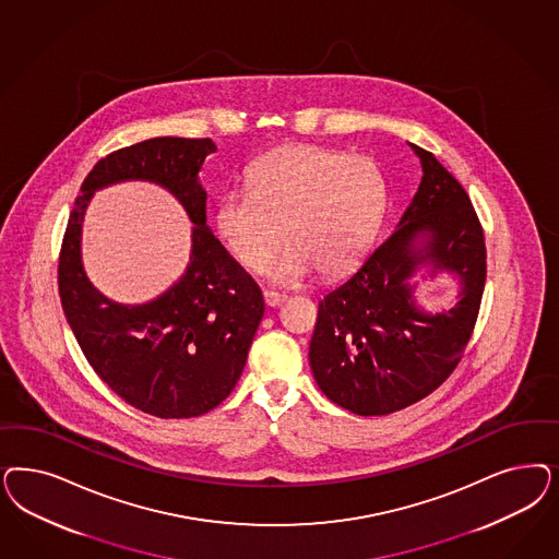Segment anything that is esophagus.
I'll list each match as a JSON object with an SVG mask.
<instances>
[{"instance_id": "1", "label": "esophagus", "mask_w": 559, "mask_h": 559, "mask_svg": "<svg viewBox=\"0 0 559 559\" xmlns=\"http://www.w3.org/2000/svg\"><path fill=\"white\" fill-rule=\"evenodd\" d=\"M263 298H265V305L267 307H280L282 302H286V296L284 294H277V292H273V289H265L263 292Z\"/></svg>"}]
</instances>
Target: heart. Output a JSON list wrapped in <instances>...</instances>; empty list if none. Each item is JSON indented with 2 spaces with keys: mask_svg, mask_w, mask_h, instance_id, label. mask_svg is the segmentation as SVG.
Returning <instances> with one entry per match:
<instances>
[{
  "mask_svg": "<svg viewBox=\"0 0 559 559\" xmlns=\"http://www.w3.org/2000/svg\"><path fill=\"white\" fill-rule=\"evenodd\" d=\"M384 205L386 182L372 158L289 144L252 164L247 187L219 195L214 224L226 251L251 271L265 270L286 238L271 273L280 284H298L317 270L333 275L356 263Z\"/></svg>",
  "mask_w": 559,
  "mask_h": 559,
  "instance_id": "obj_1",
  "label": "heart"
}]
</instances>
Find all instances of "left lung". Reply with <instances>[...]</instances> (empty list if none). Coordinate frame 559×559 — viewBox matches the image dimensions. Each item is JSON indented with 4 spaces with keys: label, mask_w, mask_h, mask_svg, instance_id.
<instances>
[{
    "label": "left lung",
    "mask_w": 559,
    "mask_h": 559,
    "mask_svg": "<svg viewBox=\"0 0 559 559\" xmlns=\"http://www.w3.org/2000/svg\"><path fill=\"white\" fill-rule=\"evenodd\" d=\"M424 177L395 230L319 302L308 360L324 395L358 415H389L430 395L463 358L486 286V242L467 191L419 145ZM421 266L460 280V300L430 313L414 300Z\"/></svg>",
    "instance_id": "left-lung-1"
}]
</instances>
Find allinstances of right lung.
<instances>
[{
	"instance_id": "add662e5",
	"label": "right lung",
	"mask_w": 559,
	"mask_h": 559,
	"mask_svg": "<svg viewBox=\"0 0 559 559\" xmlns=\"http://www.w3.org/2000/svg\"><path fill=\"white\" fill-rule=\"evenodd\" d=\"M216 150L207 138H154L98 160L73 203L59 254L61 307L86 360L112 393L163 419L207 414L230 395L265 310L259 286L207 226L199 170ZM123 179L160 183L194 224L188 270L145 306L108 301L81 265L91 195Z\"/></svg>"
}]
</instances>
